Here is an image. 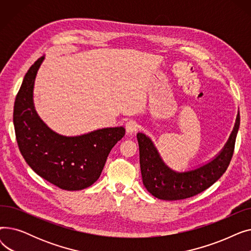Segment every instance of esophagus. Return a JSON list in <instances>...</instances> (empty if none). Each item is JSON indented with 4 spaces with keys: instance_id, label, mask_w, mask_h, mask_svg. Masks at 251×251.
I'll return each instance as SVG.
<instances>
[{
    "instance_id": "1",
    "label": "esophagus",
    "mask_w": 251,
    "mask_h": 251,
    "mask_svg": "<svg viewBox=\"0 0 251 251\" xmlns=\"http://www.w3.org/2000/svg\"><path fill=\"white\" fill-rule=\"evenodd\" d=\"M125 128H126V132L131 134V133L135 132V131H137V129H138V124H137L136 121H134V120H129V121L126 122Z\"/></svg>"
}]
</instances>
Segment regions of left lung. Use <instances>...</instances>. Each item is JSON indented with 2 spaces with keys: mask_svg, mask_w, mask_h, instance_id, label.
<instances>
[{
  "mask_svg": "<svg viewBox=\"0 0 251 251\" xmlns=\"http://www.w3.org/2000/svg\"><path fill=\"white\" fill-rule=\"evenodd\" d=\"M239 125L238 112L233 131L222 151L212 161L185 172H177L169 168L151 139L146 134L137 133L143 185L151 195L163 201L185 200L204 191L226 172L234 152Z\"/></svg>",
  "mask_w": 251,
  "mask_h": 251,
  "instance_id": "1",
  "label": "left lung"
}]
</instances>
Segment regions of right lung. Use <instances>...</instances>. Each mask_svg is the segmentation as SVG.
I'll return each mask as SVG.
<instances>
[{
	"label": "right lung",
	"mask_w": 251,
	"mask_h": 251,
	"mask_svg": "<svg viewBox=\"0 0 251 251\" xmlns=\"http://www.w3.org/2000/svg\"><path fill=\"white\" fill-rule=\"evenodd\" d=\"M39 58L25 74L13 113L15 134L21 154L34 172L61 189L81 190L100 176L115 144L125 135L124 127H110L78 136L56 133L37 115L33 87Z\"/></svg>",
	"instance_id": "add662e5"
}]
</instances>
